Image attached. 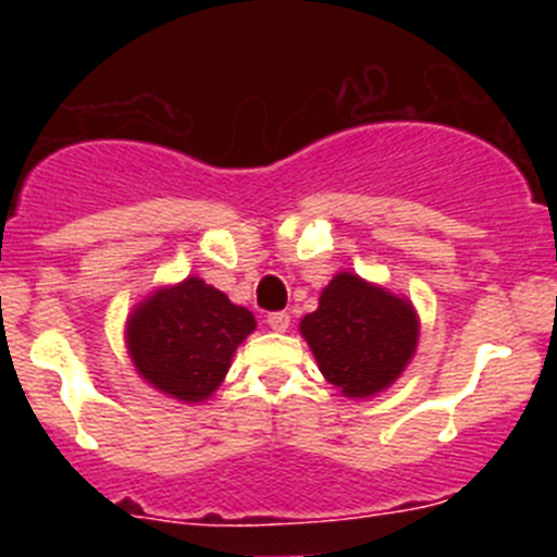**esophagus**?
Listing matches in <instances>:
<instances>
[{
  "instance_id": "34e87169",
  "label": "esophagus",
  "mask_w": 557,
  "mask_h": 557,
  "mask_svg": "<svg viewBox=\"0 0 557 557\" xmlns=\"http://www.w3.org/2000/svg\"><path fill=\"white\" fill-rule=\"evenodd\" d=\"M268 326L273 332H287L289 329V314L287 312H270L268 314Z\"/></svg>"
}]
</instances>
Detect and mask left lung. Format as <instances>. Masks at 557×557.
Wrapping results in <instances>:
<instances>
[{"mask_svg": "<svg viewBox=\"0 0 557 557\" xmlns=\"http://www.w3.org/2000/svg\"><path fill=\"white\" fill-rule=\"evenodd\" d=\"M298 332L329 385L346 398H371L410 366L421 321L407 295L339 270Z\"/></svg>", "mask_w": 557, "mask_h": 557, "instance_id": "8db88e82", "label": "left lung"}]
</instances>
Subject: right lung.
Listing matches in <instances>:
<instances>
[{"mask_svg": "<svg viewBox=\"0 0 557 557\" xmlns=\"http://www.w3.org/2000/svg\"><path fill=\"white\" fill-rule=\"evenodd\" d=\"M256 329L253 312L228 295L186 275L147 293L125 321V348L133 368L152 391L203 405L223 385L236 348Z\"/></svg>", "mask_w": 557, "mask_h": 557, "instance_id": "obj_1", "label": "right lung"}]
</instances>
